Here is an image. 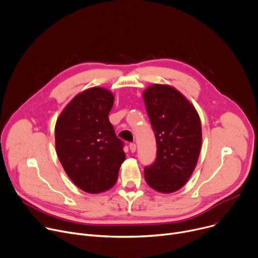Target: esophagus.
I'll list each match as a JSON object with an SVG mask.
<instances>
[{
  "mask_svg": "<svg viewBox=\"0 0 258 258\" xmlns=\"http://www.w3.org/2000/svg\"><path fill=\"white\" fill-rule=\"evenodd\" d=\"M129 149H130V151H131L132 153H134V152L136 151V145H135V144H130V145H129Z\"/></svg>",
  "mask_w": 258,
  "mask_h": 258,
  "instance_id": "obj_1",
  "label": "esophagus"
}]
</instances>
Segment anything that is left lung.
I'll return each instance as SVG.
<instances>
[{"instance_id": "left-lung-1", "label": "left lung", "mask_w": 258, "mask_h": 258, "mask_svg": "<svg viewBox=\"0 0 258 258\" xmlns=\"http://www.w3.org/2000/svg\"><path fill=\"white\" fill-rule=\"evenodd\" d=\"M144 99L157 145L156 159L146 166L145 179L154 190L171 193L187 183L196 166L202 147L201 118L170 86L152 85Z\"/></svg>"}]
</instances>
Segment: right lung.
Wrapping results in <instances>:
<instances>
[{
	"mask_svg": "<svg viewBox=\"0 0 258 258\" xmlns=\"http://www.w3.org/2000/svg\"><path fill=\"white\" fill-rule=\"evenodd\" d=\"M114 97L103 88H91L75 96L57 117L55 150L70 180L88 193H100L116 182L126 159L108 113Z\"/></svg>",
	"mask_w": 258,
	"mask_h": 258,
	"instance_id": "add662e5",
	"label": "right lung"
}]
</instances>
